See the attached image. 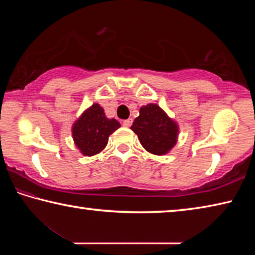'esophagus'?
Instances as JSON below:
<instances>
[{"instance_id": "1", "label": "esophagus", "mask_w": 255, "mask_h": 255, "mask_svg": "<svg viewBox=\"0 0 255 255\" xmlns=\"http://www.w3.org/2000/svg\"><path fill=\"white\" fill-rule=\"evenodd\" d=\"M131 124H132V119H127V120H125V122L123 123V125H124L125 127H130Z\"/></svg>"}]
</instances>
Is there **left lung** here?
I'll return each mask as SVG.
<instances>
[{
	"mask_svg": "<svg viewBox=\"0 0 255 255\" xmlns=\"http://www.w3.org/2000/svg\"><path fill=\"white\" fill-rule=\"evenodd\" d=\"M130 129L138 136L143 147L155 155L169 153L178 140V124L155 103L140 108L139 116Z\"/></svg>",
	"mask_w": 255,
	"mask_h": 255,
	"instance_id": "obj_1",
	"label": "left lung"
}]
</instances>
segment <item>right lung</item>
<instances>
[{"label": "right lung", "mask_w": 255, "mask_h": 255, "mask_svg": "<svg viewBox=\"0 0 255 255\" xmlns=\"http://www.w3.org/2000/svg\"><path fill=\"white\" fill-rule=\"evenodd\" d=\"M120 124L106 117L103 108L94 103L73 125L72 135L76 147L84 156H93L106 147L112 132Z\"/></svg>", "instance_id": "obj_1"}]
</instances>
